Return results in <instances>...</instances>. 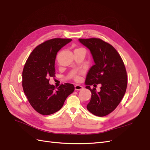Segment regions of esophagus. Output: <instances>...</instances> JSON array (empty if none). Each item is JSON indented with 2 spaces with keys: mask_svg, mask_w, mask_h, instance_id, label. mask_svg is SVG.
I'll use <instances>...</instances> for the list:
<instances>
[{
  "mask_svg": "<svg viewBox=\"0 0 150 150\" xmlns=\"http://www.w3.org/2000/svg\"><path fill=\"white\" fill-rule=\"evenodd\" d=\"M74 88H75L76 91H79V90H81V89H83V86L79 85V84H77L74 86Z\"/></svg>",
  "mask_w": 150,
  "mask_h": 150,
  "instance_id": "34e87169",
  "label": "esophagus"
}]
</instances>
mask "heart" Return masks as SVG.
I'll return each mask as SVG.
<instances>
[{"label": "heart", "mask_w": 150, "mask_h": 150, "mask_svg": "<svg viewBox=\"0 0 150 150\" xmlns=\"http://www.w3.org/2000/svg\"><path fill=\"white\" fill-rule=\"evenodd\" d=\"M79 49H83V48H79ZM76 79H79V77H76Z\"/></svg>", "instance_id": "1"}]
</instances>
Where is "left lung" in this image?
<instances>
[{
    "label": "left lung",
    "instance_id": "1",
    "mask_svg": "<svg viewBox=\"0 0 150 150\" xmlns=\"http://www.w3.org/2000/svg\"><path fill=\"white\" fill-rule=\"evenodd\" d=\"M91 53L94 64L90 68L85 81L91 92L88 110L94 115L104 116L114 111L122 100L127 88V74L121 56L111 45L97 38L79 39ZM101 83V91L90 85Z\"/></svg>",
    "mask_w": 150,
    "mask_h": 150
}]
</instances>
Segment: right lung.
Here are the masks:
<instances>
[{"mask_svg":"<svg viewBox=\"0 0 150 150\" xmlns=\"http://www.w3.org/2000/svg\"><path fill=\"white\" fill-rule=\"evenodd\" d=\"M72 39L56 38L36 47L22 72V87L30 105L38 112L49 115L60 110L67 97L73 93V84L65 83L56 89L49 78L55 77L57 53Z\"/></svg>","mask_w":150,"mask_h":150,"instance_id":"add662e5","label":"right lung"}]
</instances>
